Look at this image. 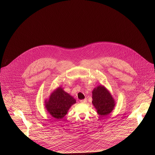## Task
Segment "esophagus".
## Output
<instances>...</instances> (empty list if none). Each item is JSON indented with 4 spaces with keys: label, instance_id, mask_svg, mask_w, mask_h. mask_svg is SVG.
Listing matches in <instances>:
<instances>
[{
    "label": "esophagus",
    "instance_id": "esophagus-1",
    "mask_svg": "<svg viewBox=\"0 0 155 155\" xmlns=\"http://www.w3.org/2000/svg\"><path fill=\"white\" fill-rule=\"evenodd\" d=\"M86 102H87V99H82V100L80 101V102H81V103H85Z\"/></svg>",
    "mask_w": 155,
    "mask_h": 155
}]
</instances>
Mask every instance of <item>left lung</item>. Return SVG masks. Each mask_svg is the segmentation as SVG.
<instances>
[{
	"label": "left lung",
	"mask_w": 155,
	"mask_h": 155,
	"mask_svg": "<svg viewBox=\"0 0 155 155\" xmlns=\"http://www.w3.org/2000/svg\"><path fill=\"white\" fill-rule=\"evenodd\" d=\"M92 102L97 113L102 116L110 114L114 109L116 102L109 91L102 85H99L93 89Z\"/></svg>",
	"instance_id": "1"
}]
</instances>
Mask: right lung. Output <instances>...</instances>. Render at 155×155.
Returning <instances> with one entry per match:
<instances>
[{"label":"right lung","instance_id":"right-lung-1","mask_svg":"<svg viewBox=\"0 0 155 155\" xmlns=\"http://www.w3.org/2000/svg\"><path fill=\"white\" fill-rule=\"evenodd\" d=\"M75 103L76 100L74 97L59 87L45 101V106L52 117L60 120L66 115L69 109Z\"/></svg>","mask_w":155,"mask_h":155}]
</instances>
